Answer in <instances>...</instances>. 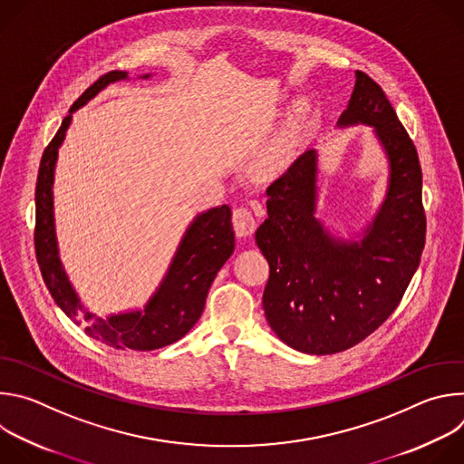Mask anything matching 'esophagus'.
<instances>
[{"label": "esophagus", "mask_w": 464, "mask_h": 464, "mask_svg": "<svg viewBox=\"0 0 464 464\" xmlns=\"http://www.w3.org/2000/svg\"><path fill=\"white\" fill-rule=\"evenodd\" d=\"M233 226L238 237H249L255 231V217L247 208H237L233 211Z\"/></svg>", "instance_id": "obj_1"}]
</instances>
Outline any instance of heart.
<instances>
[{"label":"heart","mask_w":464,"mask_h":464,"mask_svg":"<svg viewBox=\"0 0 464 464\" xmlns=\"http://www.w3.org/2000/svg\"><path fill=\"white\" fill-rule=\"evenodd\" d=\"M304 115H306V110L303 106H297L294 110V115L288 122V128L283 131V136L276 141V145L266 152V156L262 158L260 167H262L264 172H276L288 161V158L292 156V150L297 143L301 130H303Z\"/></svg>","instance_id":"heart-1"}]
</instances>
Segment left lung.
I'll return each mask as SVG.
<instances>
[{
  "instance_id": "1",
  "label": "left lung",
  "mask_w": 464,
  "mask_h": 464,
  "mask_svg": "<svg viewBox=\"0 0 464 464\" xmlns=\"http://www.w3.org/2000/svg\"><path fill=\"white\" fill-rule=\"evenodd\" d=\"M338 128L365 124L387 160V188L356 238L336 237L317 213V150L276 179L255 242L270 264L264 315L277 338L304 354H334L365 340L399 306L426 238L417 149L382 88L363 72Z\"/></svg>"
}]
</instances>
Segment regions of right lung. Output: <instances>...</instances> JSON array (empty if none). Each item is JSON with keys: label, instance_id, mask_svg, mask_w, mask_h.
Segmentation results:
<instances>
[{"label": "right lung", "instance_id": "obj_1", "mask_svg": "<svg viewBox=\"0 0 464 464\" xmlns=\"http://www.w3.org/2000/svg\"><path fill=\"white\" fill-rule=\"evenodd\" d=\"M149 77L152 75L147 73L140 79ZM119 81H128V73L115 70L99 77L77 99L70 115L62 121L56 136L44 150L34 194V246L40 272L51 297L65 315L77 324H84L90 338L121 351H156L183 338L200 319L208 292L217 274L233 255L235 231L231 224V209L227 206H218L196 215L179 240L165 277L147 301L145 308L101 317L82 304L65 274L63 262L60 260L53 202L54 167L58 149L65 140V131L73 121V113L97 97L104 88Z\"/></svg>", "mask_w": 464, "mask_h": 464}]
</instances>
